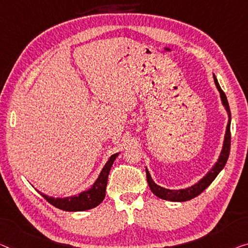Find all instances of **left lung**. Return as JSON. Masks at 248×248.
I'll return each instance as SVG.
<instances>
[{"instance_id":"left-lung-1","label":"left lung","mask_w":248,"mask_h":248,"mask_svg":"<svg viewBox=\"0 0 248 248\" xmlns=\"http://www.w3.org/2000/svg\"><path fill=\"white\" fill-rule=\"evenodd\" d=\"M213 78H214L215 85L219 92L222 104L224 108H225L228 115V123L226 126L225 136H224V143H223L222 151H220V154L218 156V159H217V162L206 173V175L203 176V178H201L199 182L195 183V184L192 186H189V187L181 188V189H170V188H165L157 185L153 181V178H152L151 174L148 172L146 167V177H147L148 186H150V188L152 192H153L154 195L159 197V199L170 201V202H186L194 199V197L199 196L202 192H204V190L211 185V183L215 180L217 175H218L220 170L224 169V166H225V164L227 162L228 156H230V150H231V109H230V105H228L226 95L223 92L222 89H220L215 74H213Z\"/></svg>"}]
</instances>
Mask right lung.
<instances>
[{
  "label": "right lung",
  "instance_id": "right-lung-1",
  "mask_svg": "<svg viewBox=\"0 0 248 248\" xmlns=\"http://www.w3.org/2000/svg\"><path fill=\"white\" fill-rule=\"evenodd\" d=\"M119 155L120 153L113 154L111 157H109L108 161L106 162L104 167L102 169L100 175H98L96 181L94 182L92 187L86 190H82L81 193L66 197H52L45 195V194L40 192V190H36L48 202L49 204H52L53 206H55L56 208L62 209V211L83 212L87 211V209L96 207L97 205H100L103 200H104L109 170H111L113 163Z\"/></svg>",
  "mask_w": 248,
  "mask_h": 248
}]
</instances>
